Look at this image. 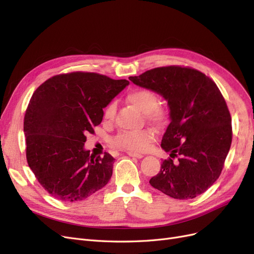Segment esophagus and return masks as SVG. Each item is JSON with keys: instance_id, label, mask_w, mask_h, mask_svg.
Wrapping results in <instances>:
<instances>
[{"instance_id": "esophagus-1", "label": "esophagus", "mask_w": 254, "mask_h": 254, "mask_svg": "<svg viewBox=\"0 0 254 254\" xmlns=\"http://www.w3.org/2000/svg\"><path fill=\"white\" fill-rule=\"evenodd\" d=\"M127 155L130 156V157H134V158H137V159H141L143 158L144 156L142 155V153H139V152H134V151H128Z\"/></svg>"}]
</instances>
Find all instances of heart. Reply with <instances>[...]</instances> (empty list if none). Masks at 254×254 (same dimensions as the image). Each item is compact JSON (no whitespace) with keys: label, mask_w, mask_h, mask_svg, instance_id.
I'll return each instance as SVG.
<instances>
[{"label":"heart","mask_w":254,"mask_h":254,"mask_svg":"<svg viewBox=\"0 0 254 254\" xmlns=\"http://www.w3.org/2000/svg\"><path fill=\"white\" fill-rule=\"evenodd\" d=\"M127 101L136 109L144 113V119L156 127H163L168 120V110L165 106L159 105L156 92L146 88H137L129 92ZM117 112V104L109 103L104 110L105 123H112ZM155 132L150 129L137 131H121L111 140L113 147L129 151H143L155 141Z\"/></svg>","instance_id":"b5f03b06"}]
</instances>
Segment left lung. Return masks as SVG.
<instances>
[{"label": "left lung", "mask_w": 254, "mask_h": 254, "mask_svg": "<svg viewBox=\"0 0 254 254\" xmlns=\"http://www.w3.org/2000/svg\"><path fill=\"white\" fill-rule=\"evenodd\" d=\"M129 79L162 95L171 110L172 122L161 142L171 158L150 186L181 200L204 193L219 178L232 142L231 115L216 83L181 65L155 67Z\"/></svg>", "instance_id": "8db88e82"}]
</instances>
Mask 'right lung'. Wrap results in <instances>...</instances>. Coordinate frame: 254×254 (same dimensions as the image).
<instances>
[{
	"mask_svg": "<svg viewBox=\"0 0 254 254\" xmlns=\"http://www.w3.org/2000/svg\"><path fill=\"white\" fill-rule=\"evenodd\" d=\"M91 72L55 75L37 88L24 117L26 160L42 188L64 202L86 199L112 176L114 158L83 149L86 133L103 121V108L128 86Z\"/></svg>",
	"mask_w": 254,
	"mask_h": 254,
	"instance_id": "right-lung-1",
	"label": "right lung"
}]
</instances>
